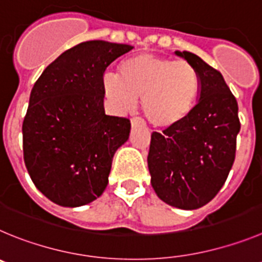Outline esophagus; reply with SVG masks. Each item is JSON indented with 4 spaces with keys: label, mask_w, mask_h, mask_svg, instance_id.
Listing matches in <instances>:
<instances>
[{
    "label": "esophagus",
    "mask_w": 262,
    "mask_h": 262,
    "mask_svg": "<svg viewBox=\"0 0 262 262\" xmlns=\"http://www.w3.org/2000/svg\"><path fill=\"white\" fill-rule=\"evenodd\" d=\"M145 125V121H143L141 117H133L132 119V126H142Z\"/></svg>",
    "instance_id": "1"
}]
</instances>
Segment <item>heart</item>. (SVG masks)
<instances>
[{"instance_id":"1","label":"heart","mask_w":262,"mask_h":262,"mask_svg":"<svg viewBox=\"0 0 262 262\" xmlns=\"http://www.w3.org/2000/svg\"><path fill=\"white\" fill-rule=\"evenodd\" d=\"M119 77L107 74L103 91L112 104L125 111L141 96V108L151 125L169 128L188 117L200 94L199 72L187 61L142 53L122 61Z\"/></svg>"}]
</instances>
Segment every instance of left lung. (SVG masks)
I'll return each mask as SVG.
<instances>
[{
  "instance_id": "left-lung-1",
  "label": "left lung",
  "mask_w": 262,
  "mask_h": 262,
  "mask_svg": "<svg viewBox=\"0 0 262 262\" xmlns=\"http://www.w3.org/2000/svg\"><path fill=\"white\" fill-rule=\"evenodd\" d=\"M199 72L200 100L185 120L152 132L147 155L151 185L162 201L193 210L223 187L236 152L237 102L221 72L190 52H176Z\"/></svg>"
}]
</instances>
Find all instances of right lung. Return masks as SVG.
I'll use <instances>...</instances> for the list:
<instances>
[{
	"mask_svg": "<svg viewBox=\"0 0 262 262\" xmlns=\"http://www.w3.org/2000/svg\"><path fill=\"white\" fill-rule=\"evenodd\" d=\"M128 44L83 41L46 68L23 120V158L35 187L61 206H82L104 192L112 158L130 120L104 114L103 75Z\"/></svg>",
	"mask_w": 262,
	"mask_h": 262,
	"instance_id": "obj_1",
	"label": "right lung"
}]
</instances>
